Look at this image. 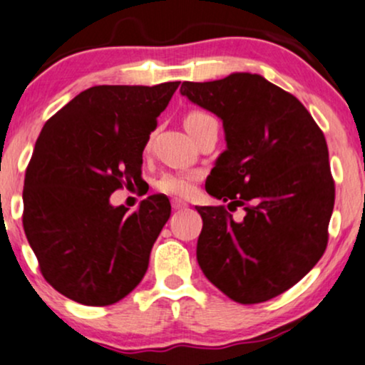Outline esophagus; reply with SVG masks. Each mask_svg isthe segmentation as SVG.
I'll return each instance as SVG.
<instances>
[{
    "label": "esophagus",
    "instance_id": "1",
    "mask_svg": "<svg viewBox=\"0 0 365 365\" xmlns=\"http://www.w3.org/2000/svg\"><path fill=\"white\" fill-rule=\"evenodd\" d=\"M172 207H173V210H182V209H187L188 204L182 200H172Z\"/></svg>",
    "mask_w": 365,
    "mask_h": 365
}]
</instances>
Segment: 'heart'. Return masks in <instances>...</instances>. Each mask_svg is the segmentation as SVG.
I'll use <instances>...</instances> for the list:
<instances>
[{
    "label": "heart",
    "mask_w": 365,
    "mask_h": 365,
    "mask_svg": "<svg viewBox=\"0 0 365 365\" xmlns=\"http://www.w3.org/2000/svg\"><path fill=\"white\" fill-rule=\"evenodd\" d=\"M215 121L214 118L209 116L205 113H190L185 118V128L187 131H193V129L202 126L204 123ZM198 180L197 173H183V172H168L163 173L156 182V188L160 192L167 193L172 197H188L193 192V185Z\"/></svg>",
    "instance_id": "1"
}]
</instances>
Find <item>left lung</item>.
<instances>
[{
  "instance_id": "obj_1",
  "label": "left lung",
  "mask_w": 365,
  "mask_h": 365,
  "mask_svg": "<svg viewBox=\"0 0 365 365\" xmlns=\"http://www.w3.org/2000/svg\"><path fill=\"white\" fill-rule=\"evenodd\" d=\"M180 94L222 121L225 150L207 193L242 207H195L204 220L197 261L207 279L244 305L297 284L327 247L335 202L324 133L294 96L259 73L183 82Z\"/></svg>"
}]
</instances>
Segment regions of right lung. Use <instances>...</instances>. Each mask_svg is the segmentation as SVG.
Wrapping results in <instances>:
<instances>
[{"mask_svg":"<svg viewBox=\"0 0 365 365\" xmlns=\"http://www.w3.org/2000/svg\"><path fill=\"white\" fill-rule=\"evenodd\" d=\"M178 84L94 86L41 129L25 173L23 229L41 274L63 297L113 305L148 269L172 214L168 198L150 195L126 214L109 197L140 180L143 150Z\"/></svg>","mask_w":365,"mask_h":365,"instance_id":"add662e5","label":"right lung"}]
</instances>
